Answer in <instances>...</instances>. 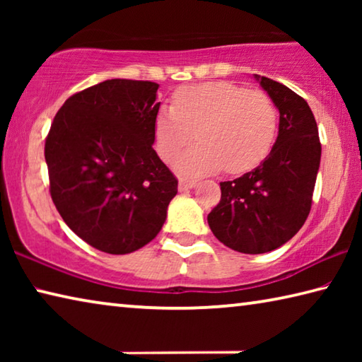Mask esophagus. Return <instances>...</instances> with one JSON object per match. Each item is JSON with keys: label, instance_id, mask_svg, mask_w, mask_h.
<instances>
[{"label": "esophagus", "instance_id": "esophagus-1", "mask_svg": "<svg viewBox=\"0 0 362 362\" xmlns=\"http://www.w3.org/2000/svg\"><path fill=\"white\" fill-rule=\"evenodd\" d=\"M196 185L194 180H187V179H180L179 180V189L180 192H185V189L193 188Z\"/></svg>", "mask_w": 362, "mask_h": 362}]
</instances>
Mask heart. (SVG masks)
Segmentation results:
<instances>
[{
    "instance_id": "heart-1",
    "label": "heart",
    "mask_w": 362,
    "mask_h": 362,
    "mask_svg": "<svg viewBox=\"0 0 362 362\" xmlns=\"http://www.w3.org/2000/svg\"><path fill=\"white\" fill-rule=\"evenodd\" d=\"M278 110L263 90L226 81H207L175 90L173 105L158 110L153 121L156 151L170 161L194 136L199 142L175 161V170L199 177L246 173L272 150Z\"/></svg>"
}]
</instances>
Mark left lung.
Listing matches in <instances>:
<instances>
[{"label":"left lung","instance_id":"left-lung-1","mask_svg":"<svg viewBox=\"0 0 362 362\" xmlns=\"http://www.w3.org/2000/svg\"><path fill=\"white\" fill-rule=\"evenodd\" d=\"M279 110V131L259 168L220 182L222 198L207 223L220 243L243 254H265L302 228L311 209L321 144L313 112L287 86L255 75Z\"/></svg>","mask_w":362,"mask_h":362}]
</instances>
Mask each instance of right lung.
I'll return each mask as SVG.
<instances>
[{
	"label": "right lung",
	"instance_id": "add662e5",
	"mask_svg": "<svg viewBox=\"0 0 362 362\" xmlns=\"http://www.w3.org/2000/svg\"><path fill=\"white\" fill-rule=\"evenodd\" d=\"M159 84L107 79L73 94L45 145L49 192L73 233L107 254L144 247L166 222L177 179L153 150Z\"/></svg>",
	"mask_w": 362,
	"mask_h": 362
}]
</instances>
